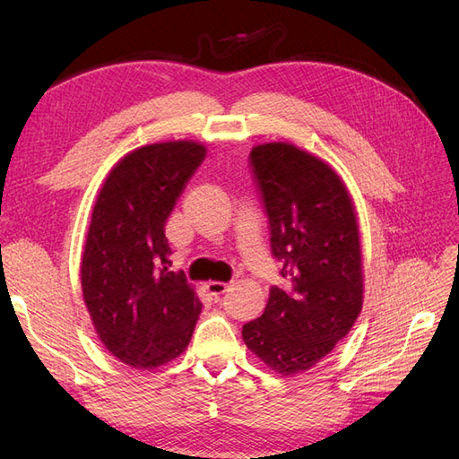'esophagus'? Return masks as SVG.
Listing matches in <instances>:
<instances>
[{"instance_id": "1", "label": "esophagus", "mask_w": 459, "mask_h": 459, "mask_svg": "<svg viewBox=\"0 0 459 459\" xmlns=\"http://www.w3.org/2000/svg\"><path fill=\"white\" fill-rule=\"evenodd\" d=\"M228 289H230V285H228V283H221V281H208V283H206V290H208V293H211L212 297L224 295Z\"/></svg>"}]
</instances>
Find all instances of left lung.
<instances>
[{
    "mask_svg": "<svg viewBox=\"0 0 459 459\" xmlns=\"http://www.w3.org/2000/svg\"><path fill=\"white\" fill-rule=\"evenodd\" d=\"M251 160L285 283L270 289L264 314L243 325V341L287 377L325 358L362 312L358 218L342 178L312 152L272 142L255 145Z\"/></svg>",
    "mask_w": 459,
    "mask_h": 459,
    "instance_id": "8db88e82",
    "label": "left lung"
}]
</instances>
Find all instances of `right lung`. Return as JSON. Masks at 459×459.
I'll list each match as a JSON object with an SVG mask.
<instances>
[{"label": "right lung", "instance_id": "obj_1", "mask_svg": "<svg viewBox=\"0 0 459 459\" xmlns=\"http://www.w3.org/2000/svg\"><path fill=\"white\" fill-rule=\"evenodd\" d=\"M204 155L191 140L137 147L97 193L80 283L97 337L122 364L155 369L191 341L203 304L186 275L169 270L164 224Z\"/></svg>", "mask_w": 459, "mask_h": 459}]
</instances>
